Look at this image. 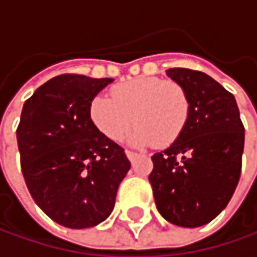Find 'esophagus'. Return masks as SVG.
<instances>
[{
	"label": "esophagus",
	"mask_w": 257,
	"mask_h": 257,
	"mask_svg": "<svg viewBox=\"0 0 257 257\" xmlns=\"http://www.w3.org/2000/svg\"><path fill=\"white\" fill-rule=\"evenodd\" d=\"M125 156H127V159L130 160V162H134L140 154L139 153H134V152H130V150H125Z\"/></svg>",
	"instance_id": "obj_1"
}]
</instances>
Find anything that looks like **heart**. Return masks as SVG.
Returning a JSON list of instances; mask_svg holds the SVG:
<instances>
[{
  "mask_svg": "<svg viewBox=\"0 0 257 257\" xmlns=\"http://www.w3.org/2000/svg\"><path fill=\"white\" fill-rule=\"evenodd\" d=\"M93 124L113 142H120L137 123L128 143L137 147L169 146L184 130L190 115V97L174 81L137 77L111 88V97L98 94L90 103Z\"/></svg>",
  "mask_w": 257,
  "mask_h": 257,
  "instance_id": "b5f03b06",
  "label": "heart"
}]
</instances>
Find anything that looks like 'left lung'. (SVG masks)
Returning a JSON list of instances; mask_svg holds the SVG:
<instances>
[{
    "label": "left lung",
    "mask_w": 257,
    "mask_h": 257,
    "mask_svg": "<svg viewBox=\"0 0 257 257\" xmlns=\"http://www.w3.org/2000/svg\"><path fill=\"white\" fill-rule=\"evenodd\" d=\"M186 88L190 115L174 143L152 156L149 180L160 214L182 227H199L222 212L240 179L244 127L236 100L210 75L169 68Z\"/></svg>",
    "instance_id": "obj_1"
}]
</instances>
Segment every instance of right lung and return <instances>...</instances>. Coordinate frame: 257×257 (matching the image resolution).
I'll return each instance as SVG.
<instances>
[{
	"label": "right lung",
	"instance_id": "obj_1",
	"mask_svg": "<svg viewBox=\"0 0 257 257\" xmlns=\"http://www.w3.org/2000/svg\"><path fill=\"white\" fill-rule=\"evenodd\" d=\"M113 78L57 75L23 107L17 128L21 170L34 202L55 223L93 227L113 212L130 162L90 118V103Z\"/></svg>",
	"mask_w": 257,
	"mask_h": 257
}]
</instances>
